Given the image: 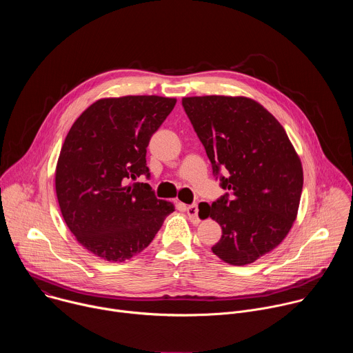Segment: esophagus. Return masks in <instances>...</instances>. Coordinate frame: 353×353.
Listing matches in <instances>:
<instances>
[{
	"mask_svg": "<svg viewBox=\"0 0 353 353\" xmlns=\"http://www.w3.org/2000/svg\"><path fill=\"white\" fill-rule=\"evenodd\" d=\"M187 215L190 218L191 222L198 223L199 222V216H198V205L196 204H191L187 207Z\"/></svg>",
	"mask_w": 353,
	"mask_h": 353,
	"instance_id": "34e87169",
	"label": "esophagus"
}]
</instances>
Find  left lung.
Returning a JSON list of instances; mask_svg holds the SVG:
<instances>
[{
	"instance_id": "1",
	"label": "left lung",
	"mask_w": 353,
	"mask_h": 353,
	"mask_svg": "<svg viewBox=\"0 0 353 353\" xmlns=\"http://www.w3.org/2000/svg\"><path fill=\"white\" fill-rule=\"evenodd\" d=\"M181 105L226 190L211 205L199 204V212L222 228L214 254L232 265L254 263L296 219L303 188L300 159L283 127L254 100L194 96Z\"/></svg>"
}]
</instances>
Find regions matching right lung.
<instances>
[{"mask_svg": "<svg viewBox=\"0 0 353 353\" xmlns=\"http://www.w3.org/2000/svg\"><path fill=\"white\" fill-rule=\"evenodd\" d=\"M174 105L176 99L161 96L100 99L67 134L56 169L59 204L72 234L94 256L130 260L174 211L148 183L135 181L149 179L146 146Z\"/></svg>", "mask_w": 353, "mask_h": 353, "instance_id": "right-lung-1", "label": "right lung"}]
</instances>
